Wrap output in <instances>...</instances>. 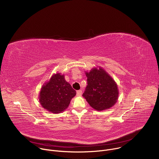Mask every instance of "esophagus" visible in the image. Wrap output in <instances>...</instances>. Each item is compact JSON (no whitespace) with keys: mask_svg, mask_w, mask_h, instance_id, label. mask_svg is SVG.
Listing matches in <instances>:
<instances>
[{"mask_svg":"<svg viewBox=\"0 0 159 159\" xmlns=\"http://www.w3.org/2000/svg\"><path fill=\"white\" fill-rule=\"evenodd\" d=\"M82 94V91L81 90H77V95L78 96H81Z\"/></svg>","mask_w":159,"mask_h":159,"instance_id":"esophagus-1","label":"esophagus"}]
</instances>
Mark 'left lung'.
Instances as JSON below:
<instances>
[{
    "label": "left lung",
    "mask_w": 159,
    "mask_h": 159,
    "mask_svg": "<svg viewBox=\"0 0 159 159\" xmlns=\"http://www.w3.org/2000/svg\"><path fill=\"white\" fill-rule=\"evenodd\" d=\"M87 85L82 96L96 111L108 109L114 106L119 96L118 85L112 77L101 66L93 67L85 71Z\"/></svg>",
    "instance_id": "left-lung-1"
}]
</instances>
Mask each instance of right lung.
<instances>
[{
	"mask_svg": "<svg viewBox=\"0 0 159 159\" xmlns=\"http://www.w3.org/2000/svg\"><path fill=\"white\" fill-rule=\"evenodd\" d=\"M75 95L76 91L65 80V75L57 72L43 84L38 99L42 107L50 112L57 114L67 109Z\"/></svg>",
	"mask_w": 159,
	"mask_h": 159,
	"instance_id": "add662e5",
	"label": "right lung"
}]
</instances>
